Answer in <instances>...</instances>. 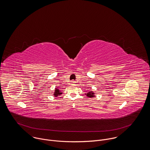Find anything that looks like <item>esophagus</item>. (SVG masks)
<instances>
[{
  "mask_svg": "<svg viewBox=\"0 0 150 150\" xmlns=\"http://www.w3.org/2000/svg\"><path fill=\"white\" fill-rule=\"evenodd\" d=\"M75 83H76V81H74V80L71 81V84H74Z\"/></svg>",
  "mask_w": 150,
  "mask_h": 150,
  "instance_id": "34e87169",
  "label": "esophagus"
}]
</instances>
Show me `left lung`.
<instances>
[{
  "mask_svg": "<svg viewBox=\"0 0 150 150\" xmlns=\"http://www.w3.org/2000/svg\"><path fill=\"white\" fill-rule=\"evenodd\" d=\"M87 96L89 97H94V93L92 91H90L88 93H87Z\"/></svg>",
  "mask_w": 150,
  "mask_h": 150,
  "instance_id": "obj_1",
  "label": "left lung"
}]
</instances>
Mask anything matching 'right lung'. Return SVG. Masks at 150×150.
Listing matches in <instances>:
<instances>
[{
  "instance_id": "add662e5",
  "label": "right lung",
  "mask_w": 150,
  "mask_h": 150,
  "mask_svg": "<svg viewBox=\"0 0 150 150\" xmlns=\"http://www.w3.org/2000/svg\"><path fill=\"white\" fill-rule=\"evenodd\" d=\"M62 94V93H61L59 89L56 88L55 92H54V96L55 97H57L58 96H59L60 94Z\"/></svg>"
}]
</instances>
